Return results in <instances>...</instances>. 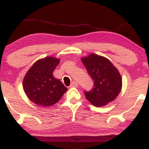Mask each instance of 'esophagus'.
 Wrapping results in <instances>:
<instances>
[{"mask_svg":"<svg viewBox=\"0 0 149 149\" xmlns=\"http://www.w3.org/2000/svg\"><path fill=\"white\" fill-rule=\"evenodd\" d=\"M70 86H71V88H76V87L78 86V83H77V82L76 81H73Z\"/></svg>","mask_w":149,"mask_h":149,"instance_id":"1","label":"esophagus"}]
</instances>
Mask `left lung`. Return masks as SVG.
Segmentation results:
<instances>
[{
	"mask_svg": "<svg viewBox=\"0 0 149 149\" xmlns=\"http://www.w3.org/2000/svg\"><path fill=\"white\" fill-rule=\"evenodd\" d=\"M81 61L94 81V88L84 91L87 100L98 107L115 100L122 88V78L112 63L95 54L82 58Z\"/></svg>",
	"mask_w": 149,
	"mask_h": 149,
	"instance_id": "obj_1",
	"label": "left lung"
}]
</instances>
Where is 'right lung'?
<instances>
[{
  "label": "right lung",
  "instance_id": "add662e5",
  "mask_svg": "<svg viewBox=\"0 0 149 149\" xmlns=\"http://www.w3.org/2000/svg\"><path fill=\"white\" fill-rule=\"evenodd\" d=\"M59 59L47 57L39 59L30 68L23 80V88L28 98L41 107L58 102L67 88L53 76Z\"/></svg>",
  "mask_w": 149,
  "mask_h": 149
}]
</instances>
